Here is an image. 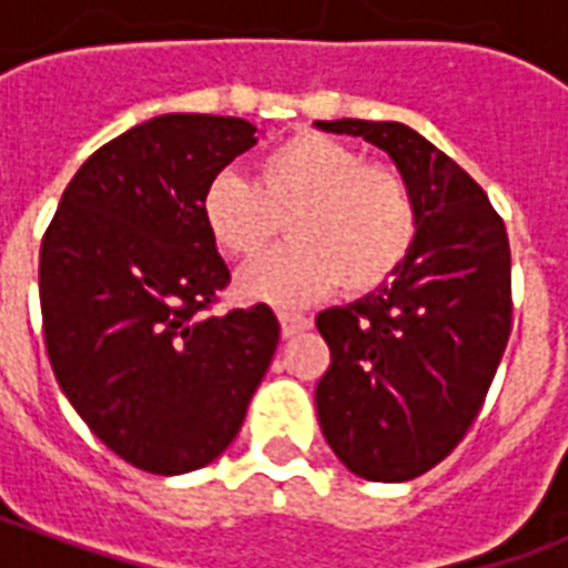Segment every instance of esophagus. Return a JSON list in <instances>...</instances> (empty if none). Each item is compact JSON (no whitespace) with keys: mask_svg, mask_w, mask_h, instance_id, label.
<instances>
[{"mask_svg":"<svg viewBox=\"0 0 568 568\" xmlns=\"http://www.w3.org/2000/svg\"><path fill=\"white\" fill-rule=\"evenodd\" d=\"M280 325H283V337H295V334L307 332L313 322L301 313H280Z\"/></svg>","mask_w":568,"mask_h":568,"instance_id":"1","label":"esophagus"}]
</instances>
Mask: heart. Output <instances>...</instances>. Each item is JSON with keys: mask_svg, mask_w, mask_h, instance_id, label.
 Wrapping results in <instances>:
<instances>
[{"mask_svg": "<svg viewBox=\"0 0 568 568\" xmlns=\"http://www.w3.org/2000/svg\"><path fill=\"white\" fill-rule=\"evenodd\" d=\"M200 215L212 243L252 258L288 219L292 243L236 276V292L271 307H304L344 283L368 295L389 283L419 234L417 197L386 163H368L344 142L304 133L258 161L255 185L236 173L212 179Z\"/></svg>", "mask_w": 568, "mask_h": 568, "instance_id": "heart-1", "label": "heart"}]
</instances>
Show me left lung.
Here are the masks:
<instances>
[{
    "mask_svg": "<svg viewBox=\"0 0 568 568\" xmlns=\"http://www.w3.org/2000/svg\"><path fill=\"white\" fill-rule=\"evenodd\" d=\"M386 151L417 197L419 234L389 283L328 307L332 365L316 414L334 456L398 484L438 465L487 398L511 334V248L484 187L398 121H316Z\"/></svg>",
    "mask_w": 568,
    "mask_h": 568,
    "instance_id": "obj_1",
    "label": "left lung"
}]
</instances>
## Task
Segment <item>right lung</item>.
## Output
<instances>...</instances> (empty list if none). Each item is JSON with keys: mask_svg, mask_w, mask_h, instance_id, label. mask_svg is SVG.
I'll return each mask as SVG.
<instances>
[{"mask_svg": "<svg viewBox=\"0 0 568 568\" xmlns=\"http://www.w3.org/2000/svg\"><path fill=\"white\" fill-rule=\"evenodd\" d=\"M255 142L243 118L142 121L81 163L42 240L57 383L109 450L151 475H185L227 450L280 344L267 304L203 313L231 271L200 200Z\"/></svg>", "mask_w": 568, "mask_h": 568, "instance_id": "obj_1", "label": "right lung"}]
</instances>
